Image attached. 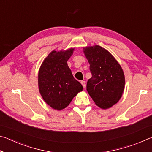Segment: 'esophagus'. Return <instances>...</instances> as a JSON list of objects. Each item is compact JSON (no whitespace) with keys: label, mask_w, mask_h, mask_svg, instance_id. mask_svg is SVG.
Masks as SVG:
<instances>
[{"label":"esophagus","mask_w":152,"mask_h":152,"mask_svg":"<svg viewBox=\"0 0 152 152\" xmlns=\"http://www.w3.org/2000/svg\"><path fill=\"white\" fill-rule=\"evenodd\" d=\"M81 84L82 85V86H83L84 88H86V82L82 80L81 81Z\"/></svg>","instance_id":"esophagus-1"}]
</instances>
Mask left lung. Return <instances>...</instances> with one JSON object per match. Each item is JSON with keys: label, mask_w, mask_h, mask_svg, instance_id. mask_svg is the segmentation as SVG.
<instances>
[{"label": "left lung", "mask_w": 152, "mask_h": 152, "mask_svg": "<svg viewBox=\"0 0 152 152\" xmlns=\"http://www.w3.org/2000/svg\"><path fill=\"white\" fill-rule=\"evenodd\" d=\"M84 52L92 74L87 82V91L97 106L109 109L119 101L124 91L121 67L109 51L99 45L84 48Z\"/></svg>", "instance_id": "left-lung-1"}]
</instances>
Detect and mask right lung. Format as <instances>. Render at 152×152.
Listing matches in <instances>:
<instances>
[{"label": "right lung", "mask_w": 152, "mask_h": 152, "mask_svg": "<svg viewBox=\"0 0 152 152\" xmlns=\"http://www.w3.org/2000/svg\"><path fill=\"white\" fill-rule=\"evenodd\" d=\"M73 51L74 49H70L51 51L40 67L38 74L40 94L46 103L56 110L66 108L83 89L67 64Z\"/></svg>", "instance_id": "1"}]
</instances>
